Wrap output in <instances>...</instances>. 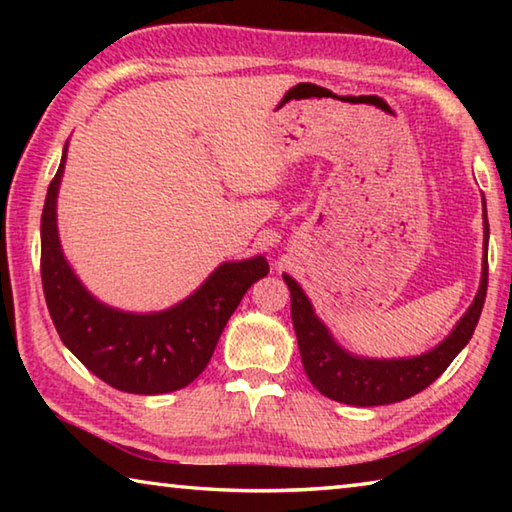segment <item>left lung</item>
Instances as JSON below:
<instances>
[{"instance_id":"8db88e82","label":"left lung","mask_w":512,"mask_h":512,"mask_svg":"<svg viewBox=\"0 0 512 512\" xmlns=\"http://www.w3.org/2000/svg\"><path fill=\"white\" fill-rule=\"evenodd\" d=\"M485 250H488V214L483 201ZM291 291V320L298 336L302 366L311 384L329 400L352 406H381L402 402L433 384L449 363L470 343L474 327L479 323L485 291H488V259L483 257L481 284L474 302L458 320L452 334L436 348L409 359H366L343 350L329 329L314 314L309 298L291 275H282Z\"/></svg>"}]
</instances>
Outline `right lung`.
Here are the masks:
<instances>
[{
  "mask_svg": "<svg viewBox=\"0 0 512 512\" xmlns=\"http://www.w3.org/2000/svg\"><path fill=\"white\" fill-rule=\"evenodd\" d=\"M67 144L49 183L40 223V273L60 341L92 375L137 395L180 391L210 363L232 311L259 277L266 257L223 262L192 296L153 314H131L99 302L83 287L60 248L56 198Z\"/></svg>",
  "mask_w": 512,
  "mask_h": 512,
  "instance_id": "right-lung-1",
  "label": "right lung"
}]
</instances>
